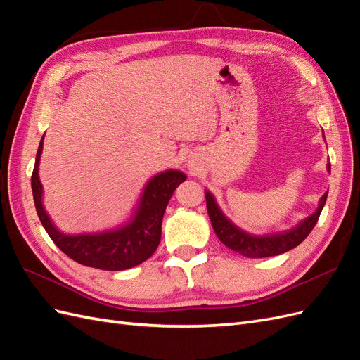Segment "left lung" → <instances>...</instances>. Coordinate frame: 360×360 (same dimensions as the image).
<instances>
[{"label":"left lung","mask_w":360,"mask_h":360,"mask_svg":"<svg viewBox=\"0 0 360 360\" xmlns=\"http://www.w3.org/2000/svg\"><path fill=\"white\" fill-rule=\"evenodd\" d=\"M328 171H330V163H328ZM326 200H328V192L321 197L317 210L311 216L304 217L300 224L292 226L291 230L266 236H252L240 230V228H237L228 217H225V214L219 209V205L216 204L213 195L209 191H205L207 212H209V217L217 238L225 246L249 258L275 257L300 245L309 236L315 224H317Z\"/></svg>","instance_id":"1"}]
</instances>
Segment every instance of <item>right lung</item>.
I'll use <instances>...</instances> for the list:
<instances>
[{
	"mask_svg": "<svg viewBox=\"0 0 360 360\" xmlns=\"http://www.w3.org/2000/svg\"><path fill=\"white\" fill-rule=\"evenodd\" d=\"M41 150L43 138L40 139L36 165L31 176L32 197L43 228L64 254L82 266L111 271L135 267L155 254L160 242L162 217L168 201L179 184L186 180L181 171L168 169L150 179L132 219L126 225L103 233L69 236L57 230L41 204L43 188L39 180Z\"/></svg>",
	"mask_w": 360,
	"mask_h": 360,
	"instance_id": "right-lung-1",
	"label": "right lung"
}]
</instances>
